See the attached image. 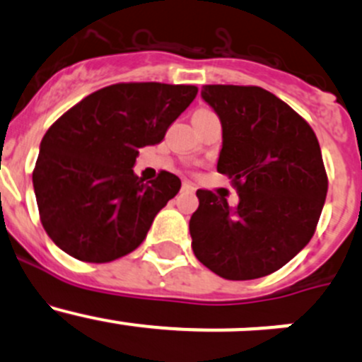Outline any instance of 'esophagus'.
I'll use <instances>...</instances> for the list:
<instances>
[{"label":"esophagus","instance_id":"esophagus-1","mask_svg":"<svg viewBox=\"0 0 362 362\" xmlns=\"http://www.w3.org/2000/svg\"><path fill=\"white\" fill-rule=\"evenodd\" d=\"M194 191V185L189 184V182H184V184H182V192H185V194H192Z\"/></svg>","mask_w":362,"mask_h":362}]
</instances>
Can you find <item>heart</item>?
<instances>
[{
    "label": "heart",
    "mask_w": 362,
    "mask_h": 362,
    "mask_svg": "<svg viewBox=\"0 0 362 362\" xmlns=\"http://www.w3.org/2000/svg\"><path fill=\"white\" fill-rule=\"evenodd\" d=\"M198 113H211V112H208V110H199Z\"/></svg>",
    "instance_id": "1"
}]
</instances>
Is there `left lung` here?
Instances as JSON below:
<instances>
[{
  "mask_svg": "<svg viewBox=\"0 0 362 362\" xmlns=\"http://www.w3.org/2000/svg\"><path fill=\"white\" fill-rule=\"evenodd\" d=\"M203 100L222 122L218 173L240 196L198 189L189 231L192 250L226 280H252L291 261L317 229L327 173L310 124L257 86H203Z\"/></svg>",
  "mask_w": 362,
  "mask_h": 362,
  "instance_id": "obj_1",
  "label": "left lung"
}]
</instances>
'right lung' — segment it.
<instances>
[{"label":"right lung","mask_w":362,"mask_h":362,"mask_svg":"<svg viewBox=\"0 0 362 362\" xmlns=\"http://www.w3.org/2000/svg\"><path fill=\"white\" fill-rule=\"evenodd\" d=\"M196 94V86L113 83L49 127L33 187L43 229L61 250L78 261L110 262L140 247L182 182L164 170L156 180L138 178V148L159 144Z\"/></svg>","instance_id":"1"}]
</instances>
